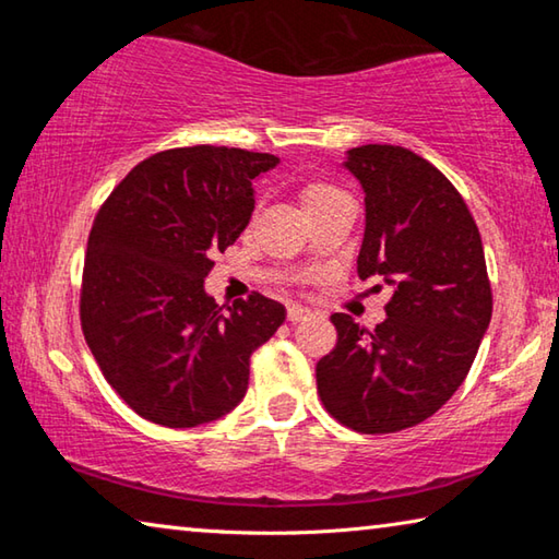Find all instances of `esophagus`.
I'll list each match as a JSON object with an SVG mask.
<instances>
[{"instance_id": "obj_1", "label": "esophagus", "mask_w": 559, "mask_h": 559, "mask_svg": "<svg viewBox=\"0 0 559 559\" xmlns=\"http://www.w3.org/2000/svg\"><path fill=\"white\" fill-rule=\"evenodd\" d=\"M310 318H313V310L296 306V302H293V306H288V320H290V323H302V320H310Z\"/></svg>"}]
</instances>
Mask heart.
I'll list each match as a JSON object with an SVG mask.
<instances>
[{
  "label": "heart",
  "instance_id": "heart-1",
  "mask_svg": "<svg viewBox=\"0 0 559 559\" xmlns=\"http://www.w3.org/2000/svg\"><path fill=\"white\" fill-rule=\"evenodd\" d=\"M340 194H343V192H340V189H335V187H330V185L308 182L306 187L300 189V206H302V212L313 210V206L333 200V197H340Z\"/></svg>",
  "mask_w": 559,
  "mask_h": 559
}]
</instances>
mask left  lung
I'll list each match as a JSON object with an SVG mask.
<instances>
[{
  "label": "left lung",
  "instance_id": "1",
  "mask_svg": "<svg viewBox=\"0 0 559 559\" xmlns=\"http://www.w3.org/2000/svg\"><path fill=\"white\" fill-rule=\"evenodd\" d=\"M343 167L365 192L357 276H380L392 300L374 333L333 316L318 394L349 429L402 431L439 412L476 359L493 313L484 243L456 187L412 150L353 147Z\"/></svg>",
  "mask_w": 559,
  "mask_h": 559
}]
</instances>
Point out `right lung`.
<instances>
[{
    "instance_id": "obj_1",
    "label": "right lung",
    "mask_w": 559,
    "mask_h": 559,
    "mask_svg": "<svg viewBox=\"0 0 559 559\" xmlns=\"http://www.w3.org/2000/svg\"><path fill=\"white\" fill-rule=\"evenodd\" d=\"M281 163L239 147H177L140 163L93 222L81 325L108 384L169 429L216 421L243 400L249 359L286 320L261 293L219 308L212 257L251 219L253 179Z\"/></svg>"
}]
</instances>
